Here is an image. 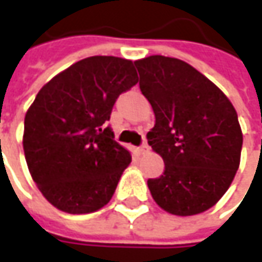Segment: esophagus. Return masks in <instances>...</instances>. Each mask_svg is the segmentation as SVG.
Masks as SVG:
<instances>
[{
  "mask_svg": "<svg viewBox=\"0 0 262 262\" xmlns=\"http://www.w3.org/2000/svg\"><path fill=\"white\" fill-rule=\"evenodd\" d=\"M147 150H149V146H147V143H146V142H143V143H142V145L138 147L139 154H145V152H147Z\"/></svg>",
  "mask_w": 262,
  "mask_h": 262,
  "instance_id": "obj_1",
  "label": "esophagus"
}]
</instances>
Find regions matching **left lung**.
<instances>
[{
    "mask_svg": "<svg viewBox=\"0 0 262 262\" xmlns=\"http://www.w3.org/2000/svg\"><path fill=\"white\" fill-rule=\"evenodd\" d=\"M135 64L156 119L147 143L165 162L163 175L147 181L149 191L169 213L204 212L228 191L239 166L243 132L235 108L182 60L150 56Z\"/></svg>",
    "mask_w": 262,
    "mask_h": 262,
    "instance_id": "8db88e82",
    "label": "left lung"
}]
</instances>
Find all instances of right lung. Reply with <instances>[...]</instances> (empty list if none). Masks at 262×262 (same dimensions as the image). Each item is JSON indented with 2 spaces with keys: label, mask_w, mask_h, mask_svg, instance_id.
<instances>
[{
  "label": "right lung",
  "mask_w": 262,
  "mask_h": 262,
  "mask_svg": "<svg viewBox=\"0 0 262 262\" xmlns=\"http://www.w3.org/2000/svg\"><path fill=\"white\" fill-rule=\"evenodd\" d=\"M136 83L133 61L93 56L35 96L24 119V155L33 181L57 209L90 213L112 199L132 156L106 122L117 97Z\"/></svg>",
  "instance_id": "add662e5"
}]
</instances>
